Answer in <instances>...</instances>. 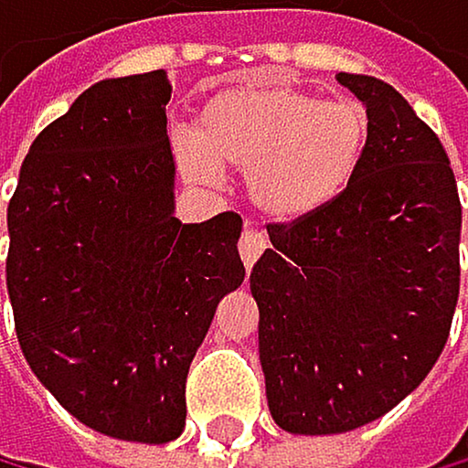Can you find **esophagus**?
Returning a JSON list of instances; mask_svg holds the SVG:
<instances>
[{"instance_id": "34e87169", "label": "esophagus", "mask_w": 468, "mask_h": 468, "mask_svg": "<svg viewBox=\"0 0 468 468\" xmlns=\"http://www.w3.org/2000/svg\"><path fill=\"white\" fill-rule=\"evenodd\" d=\"M266 234L261 229H254V225H246L243 237H239V258H243V266L246 270H251L254 261L261 258V254L266 251Z\"/></svg>"}]
</instances>
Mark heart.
<instances>
[{
  "mask_svg": "<svg viewBox=\"0 0 468 468\" xmlns=\"http://www.w3.org/2000/svg\"><path fill=\"white\" fill-rule=\"evenodd\" d=\"M369 149V113L355 99L299 87H229L210 96L198 134L178 140L190 178L217 181L222 166L249 169V193L272 219H302L355 184Z\"/></svg>",
  "mask_w": 468,
  "mask_h": 468,
  "instance_id": "obj_1",
  "label": "heart"
}]
</instances>
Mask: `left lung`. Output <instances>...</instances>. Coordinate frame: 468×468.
<instances>
[{
    "label": "left lung",
    "mask_w": 468,
    "mask_h": 468,
    "mask_svg": "<svg viewBox=\"0 0 468 468\" xmlns=\"http://www.w3.org/2000/svg\"><path fill=\"white\" fill-rule=\"evenodd\" d=\"M369 113L363 166L334 205L266 225L249 275L266 399L290 434H346L393 410L449 340L460 198L440 137L399 90L340 72Z\"/></svg>",
    "instance_id": "1"
}]
</instances>
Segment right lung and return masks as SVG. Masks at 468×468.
<instances>
[{"label":"right lung","instance_id":"right-lung-1","mask_svg":"<svg viewBox=\"0 0 468 468\" xmlns=\"http://www.w3.org/2000/svg\"><path fill=\"white\" fill-rule=\"evenodd\" d=\"M164 69L105 79L31 143L8 205V295L40 384L105 437L184 431L190 363L246 278L234 210L181 225Z\"/></svg>","mask_w":468,"mask_h":468}]
</instances>
